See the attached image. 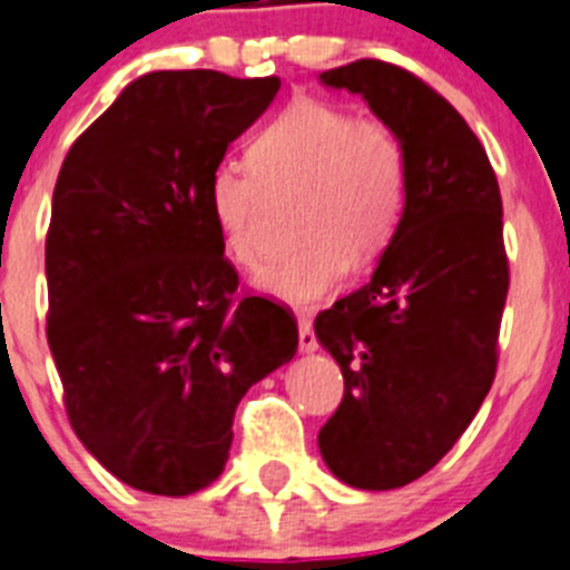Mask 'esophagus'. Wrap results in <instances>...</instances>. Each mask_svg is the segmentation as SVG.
I'll use <instances>...</instances> for the list:
<instances>
[{"mask_svg":"<svg viewBox=\"0 0 570 570\" xmlns=\"http://www.w3.org/2000/svg\"><path fill=\"white\" fill-rule=\"evenodd\" d=\"M299 350L302 353H316V350H320L311 320H299Z\"/></svg>","mask_w":570,"mask_h":570,"instance_id":"obj_1","label":"esophagus"}]
</instances>
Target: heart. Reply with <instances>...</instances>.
<instances>
[{
  "mask_svg": "<svg viewBox=\"0 0 570 570\" xmlns=\"http://www.w3.org/2000/svg\"><path fill=\"white\" fill-rule=\"evenodd\" d=\"M302 186L296 234L254 276V288L311 307L344 282L350 259L373 263L393 245L410 203V158L381 118H356L338 104L296 98L248 140V166L220 164L206 206L228 257L243 268L263 259L259 206L265 189Z\"/></svg>",
  "mask_w": 570,
  "mask_h": 570,
  "instance_id": "1",
  "label": "heart"
}]
</instances>
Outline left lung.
<instances>
[{"label": "left lung", "mask_w": 570, "mask_h": 570, "mask_svg": "<svg viewBox=\"0 0 570 570\" xmlns=\"http://www.w3.org/2000/svg\"><path fill=\"white\" fill-rule=\"evenodd\" d=\"M401 135L410 203L393 245L356 294L316 316L344 375L320 430L342 483L387 492L430 472L487 399L509 294L498 177L458 109L421 78L362 59L322 72Z\"/></svg>", "instance_id": "1"}]
</instances>
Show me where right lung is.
Wrapping results in <instances>:
<instances>
[{"label":"right lung","instance_id":"right-lung-1","mask_svg":"<svg viewBox=\"0 0 570 570\" xmlns=\"http://www.w3.org/2000/svg\"><path fill=\"white\" fill-rule=\"evenodd\" d=\"M276 92L274 76L146 72L61 164L47 344L78 441L140 492L220 478L239 399L299 344L285 307L239 299L206 206L212 171Z\"/></svg>","mask_w":570,"mask_h":570}]
</instances>
